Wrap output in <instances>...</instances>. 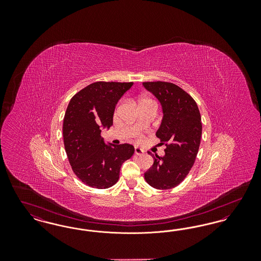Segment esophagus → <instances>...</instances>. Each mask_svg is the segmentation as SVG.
I'll use <instances>...</instances> for the list:
<instances>
[{"instance_id":"obj_1","label":"esophagus","mask_w":261,"mask_h":261,"mask_svg":"<svg viewBox=\"0 0 261 261\" xmlns=\"http://www.w3.org/2000/svg\"><path fill=\"white\" fill-rule=\"evenodd\" d=\"M144 150L141 149V148H139V147H135V153H136L137 155H142V154H144Z\"/></svg>"}]
</instances>
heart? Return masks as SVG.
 <instances>
[{
  "mask_svg": "<svg viewBox=\"0 0 261 261\" xmlns=\"http://www.w3.org/2000/svg\"><path fill=\"white\" fill-rule=\"evenodd\" d=\"M145 99H141V101H142V100H145Z\"/></svg>",
  "mask_w": 261,
  "mask_h": 261,
  "instance_id": "1",
  "label": "heart"
}]
</instances>
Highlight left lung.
<instances>
[{
	"label": "left lung",
	"mask_w": 261,
	"mask_h": 261,
	"mask_svg": "<svg viewBox=\"0 0 261 261\" xmlns=\"http://www.w3.org/2000/svg\"><path fill=\"white\" fill-rule=\"evenodd\" d=\"M143 85L161 101L163 119L156 137L165 145V155L149 152L153 164L145 173L149 186L169 190L178 186L193 167L201 137L199 108L182 88L170 82H144Z\"/></svg>",
	"instance_id": "1"
}]
</instances>
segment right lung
Here are the masks:
<instances>
[{
	"label": "right lung",
	"instance_id": "add662e5",
	"mask_svg": "<svg viewBox=\"0 0 261 261\" xmlns=\"http://www.w3.org/2000/svg\"><path fill=\"white\" fill-rule=\"evenodd\" d=\"M133 82L99 81L71 98L63 118V144L75 175L87 186L108 189L119 179L122 163L131 159L132 145H106L102 127H111L114 108Z\"/></svg>",
	"mask_w": 261,
	"mask_h": 261
}]
</instances>
